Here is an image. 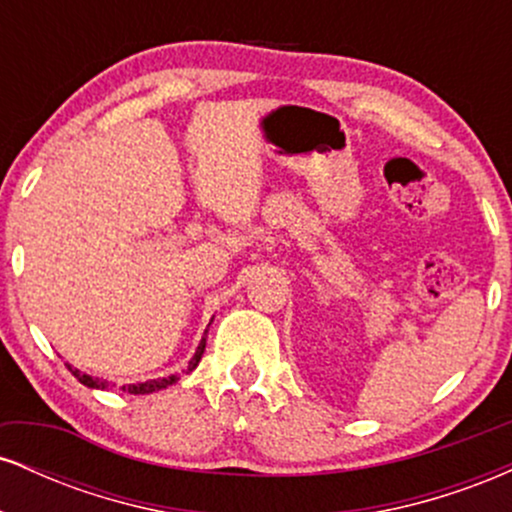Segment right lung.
<instances>
[{
    "label": "right lung",
    "instance_id": "right-lung-1",
    "mask_svg": "<svg viewBox=\"0 0 512 512\" xmlns=\"http://www.w3.org/2000/svg\"><path fill=\"white\" fill-rule=\"evenodd\" d=\"M204 346H207V337H204L202 344L197 346V354L192 356V361H190V366H187V370H195L197 368L199 358H202V354H204ZM69 370H72V375H74L76 380H79L81 385L96 387V390H108V383H105V380L91 378V375L81 373V370H76L72 366H69ZM187 370H185V373H187ZM173 383H178V375H168V378H158V380H146V383H137V385H125V387H122V390L129 392V395H149V392L163 390V387H168V385H173Z\"/></svg>",
    "mask_w": 512,
    "mask_h": 512
}]
</instances>
